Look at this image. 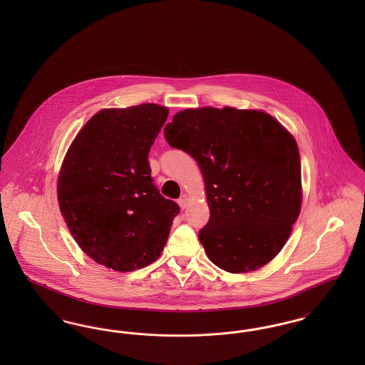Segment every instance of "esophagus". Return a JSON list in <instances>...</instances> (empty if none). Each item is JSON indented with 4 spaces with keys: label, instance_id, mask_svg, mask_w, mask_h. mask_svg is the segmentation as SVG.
Segmentation results:
<instances>
[{
    "label": "esophagus",
    "instance_id": "34e87169",
    "mask_svg": "<svg viewBox=\"0 0 365 365\" xmlns=\"http://www.w3.org/2000/svg\"><path fill=\"white\" fill-rule=\"evenodd\" d=\"M178 204H179V207L182 209L187 208L189 204H190V198H189L186 194H183V195L178 200Z\"/></svg>",
    "mask_w": 365,
    "mask_h": 365
}]
</instances>
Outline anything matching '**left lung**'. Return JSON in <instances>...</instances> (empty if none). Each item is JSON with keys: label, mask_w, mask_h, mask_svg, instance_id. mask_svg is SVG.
<instances>
[{"label": "left lung", "mask_w": 365, "mask_h": 365, "mask_svg": "<svg viewBox=\"0 0 365 365\" xmlns=\"http://www.w3.org/2000/svg\"><path fill=\"white\" fill-rule=\"evenodd\" d=\"M164 137L189 153L204 176L210 216L198 238L209 260L232 274L272 260L301 209L293 135L265 112L207 106L176 113Z\"/></svg>", "instance_id": "8db88e82"}]
</instances>
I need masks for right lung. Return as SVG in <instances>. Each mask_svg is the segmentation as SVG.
<instances>
[{
	"label": "right lung",
	"mask_w": 365,
	"mask_h": 365,
	"mask_svg": "<svg viewBox=\"0 0 365 365\" xmlns=\"http://www.w3.org/2000/svg\"><path fill=\"white\" fill-rule=\"evenodd\" d=\"M167 118L168 108L157 104L103 109L64 157L60 212L87 256L115 271L156 261L179 213L153 185L148 160Z\"/></svg>",
	"instance_id": "right-lung-1"
}]
</instances>
